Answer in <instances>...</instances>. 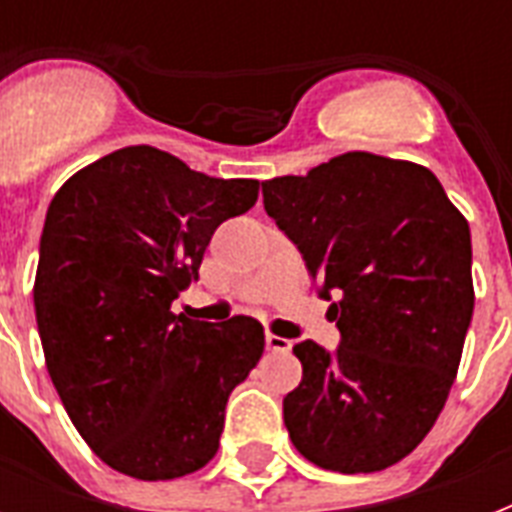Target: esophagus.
I'll return each mask as SVG.
<instances>
[{
	"label": "esophagus",
	"mask_w": 512,
	"mask_h": 512,
	"mask_svg": "<svg viewBox=\"0 0 512 512\" xmlns=\"http://www.w3.org/2000/svg\"><path fill=\"white\" fill-rule=\"evenodd\" d=\"M265 345H268V348H271V350H279V353H287V350L292 348V342H289L287 337L271 335V332L265 335Z\"/></svg>",
	"instance_id": "1"
}]
</instances>
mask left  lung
<instances>
[{
    "instance_id": "1",
    "label": "left lung",
    "mask_w": 512,
    "mask_h": 512,
    "mask_svg": "<svg viewBox=\"0 0 512 512\" xmlns=\"http://www.w3.org/2000/svg\"><path fill=\"white\" fill-rule=\"evenodd\" d=\"M263 204L340 329L335 350L295 345L289 438L324 470L390 468L428 436L457 377L476 303L468 220L430 170L364 151L265 180Z\"/></svg>"
}]
</instances>
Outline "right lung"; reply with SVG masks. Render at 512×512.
Instances as JSON below:
<instances>
[{"instance_id":"add662e5","label":"right lung","mask_w":512,"mask_h":512,"mask_svg":"<svg viewBox=\"0 0 512 512\" xmlns=\"http://www.w3.org/2000/svg\"><path fill=\"white\" fill-rule=\"evenodd\" d=\"M257 185L130 146L50 201L34 281L44 361L79 436L124 476L167 481L204 468L231 390L263 356L252 316L217 327L172 311L217 225L255 207Z\"/></svg>"}]
</instances>
